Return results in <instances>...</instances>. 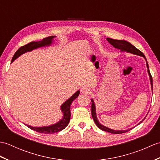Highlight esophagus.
Segmentation results:
<instances>
[{"instance_id": "1", "label": "esophagus", "mask_w": 160, "mask_h": 160, "mask_svg": "<svg viewBox=\"0 0 160 160\" xmlns=\"http://www.w3.org/2000/svg\"><path fill=\"white\" fill-rule=\"evenodd\" d=\"M81 93L83 94H89L91 93V90L88 87H83L82 89H81Z\"/></svg>"}]
</instances>
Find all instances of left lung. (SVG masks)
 <instances>
[{"mask_svg":"<svg viewBox=\"0 0 160 160\" xmlns=\"http://www.w3.org/2000/svg\"><path fill=\"white\" fill-rule=\"evenodd\" d=\"M107 41L109 42L111 45H113V47L115 49H118L119 50H120L121 52H127V53H131L132 54H135V55H138L140 56H142L145 59L146 62H147V67L148 69V73L149 78H150V82H151V89H152V76L150 73V71H149V68H148V64L147 62V60L146 59V57L144 56V53L141 52L140 50H138L136 47H135L133 45H131L130 42H128L126 40H115V39H112L109 38H107ZM91 115H92V117L93 118V120L95 122V123L97 125V127L100 128L101 130H102L104 131H107L108 132H111V133H113V134H120V133H124V132H127L128 131H130L132 128L127 129V130H122V131H116V130H113V129H111L108 128L105 126L101 124L100 123V122L98 121V118H97V115H96V104L94 103V101L93 99H91ZM145 119V118H144ZM143 121V120H142ZM141 121L140 123L142 122Z\"/></svg>","mask_w":160,"mask_h":160,"instance_id":"obj_1","label":"left lung"}]
</instances>
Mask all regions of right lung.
<instances>
[{
  "label": "right lung",
  "instance_id": "1",
  "mask_svg": "<svg viewBox=\"0 0 160 160\" xmlns=\"http://www.w3.org/2000/svg\"><path fill=\"white\" fill-rule=\"evenodd\" d=\"M55 36H51L47 37V38H43L42 40L38 42H31L28 44H27L26 45H24L20 47L18 50L16 51L14 55H13L12 62H13L16 59L18 58L19 56L22 55L23 53L26 52H32V50L40 48V47H49L50 46L53 42V38H55ZM80 94V91H77L72 96L70 97L69 99L66 100L61 105L60 109L61 111L62 112L63 116L62 118L56 124H53L49 126H47V127H32L30 125L26 124L28 127L31 128L32 130L35 131L36 132H40V133H45V134H51V133H55V132H58L59 131H61L63 130L64 128L67 127L68 124L69 123L70 118H71V111L70 107L72 102L76 99L78 96Z\"/></svg>",
  "mask_w": 160,
  "mask_h": 160
}]
</instances>
